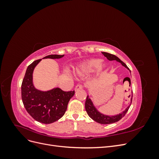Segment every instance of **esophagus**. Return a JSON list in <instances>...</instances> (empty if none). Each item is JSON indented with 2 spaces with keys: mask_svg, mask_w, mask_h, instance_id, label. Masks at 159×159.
I'll list each match as a JSON object with an SVG mask.
<instances>
[{
  "mask_svg": "<svg viewBox=\"0 0 159 159\" xmlns=\"http://www.w3.org/2000/svg\"><path fill=\"white\" fill-rule=\"evenodd\" d=\"M83 88V85H81V84H78L75 87V91H78V90H79V89H82Z\"/></svg>",
  "mask_w": 159,
  "mask_h": 159,
  "instance_id": "34e87169",
  "label": "esophagus"
}]
</instances>
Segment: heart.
I'll use <instances>...</instances> for the list:
<instances>
[{
    "label": "heart",
    "instance_id": "heart-1",
    "mask_svg": "<svg viewBox=\"0 0 159 159\" xmlns=\"http://www.w3.org/2000/svg\"><path fill=\"white\" fill-rule=\"evenodd\" d=\"M105 67V65L101 62V60L99 59H93L89 60L85 63L81 64L77 70L84 72V73H90L93 71L95 68H97L98 73L99 74L102 72Z\"/></svg>",
    "mask_w": 159,
    "mask_h": 159
}]
</instances>
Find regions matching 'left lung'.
I'll return each mask as SVG.
<instances>
[{"label": "left lung", "mask_w": 159, "mask_h": 159, "mask_svg": "<svg viewBox=\"0 0 159 159\" xmlns=\"http://www.w3.org/2000/svg\"><path fill=\"white\" fill-rule=\"evenodd\" d=\"M102 54L104 55V56H105L107 58L110 60H116L119 62H120L123 66L125 67L126 68H127L128 70H129V68L127 66V65L124 63L123 61H122L121 60H120L118 57H117L116 56H115L113 54H109V53L107 52H102ZM132 98H133V95H132V98L131 99V104L132 103ZM131 104H130L129 106H128V107L123 111L121 113H119V115H115V116H108V115H105L102 113H101L100 112H99L97 110L95 107V106L93 105V103L92 102V101L91 100V99L89 98V96H87V98H86V101H85V108L86 111H87L88 114L89 116L93 120H94L95 121L98 122L100 124H111V123H113L115 122L119 121L120 119H121L125 114L127 113V112L128 111V110L131 106Z\"/></svg>", "instance_id": "obj_1"}]
</instances>
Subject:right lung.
Segmentation results:
<instances>
[{"instance_id": "obj_1", "label": "right lung", "mask_w": 159, "mask_h": 159, "mask_svg": "<svg viewBox=\"0 0 159 159\" xmlns=\"http://www.w3.org/2000/svg\"><path fill=\"white\" fill-rule=\"evenodd\" d=\"M64 56L49 55L44 58L59 59ZM41 60H35L28 66L21 86L22 100L27 112L33 119L42 123L50 124L64 115L75 91H64L58 88L47 91L36 89L33 85L32 74Z\"/></svg>"}]
</instances>
